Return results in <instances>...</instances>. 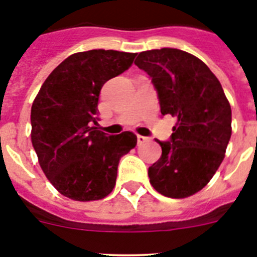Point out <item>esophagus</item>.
<instances>
[{"instance_id":"34e87169","label":"esophagus","mask_w":257,"mask_h":257,"mask_svg":"<svg viewBox=\"0 0 257 257\" xmlns=\"http://www.w3.org/2000/svg\"><path fill=\"white\" fill-rule=\"evenodd\" d=\"M148 142V138H145V136H142V135H138V143L139 144H142V143H145Z\"/></svg>"}]
</instances>
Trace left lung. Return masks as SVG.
<instances>
[{"mask_svg": "<svg viewBox=\"0 0 257 257\" xmlns=\"http://www.w3.org/2000/svg\"><path fill=\"white\" fill-rule=\"evenodd\" d=\"M135 65L152 78L162 115L178 118L162 156L149 167L151 184L170 198H185L207 185L231 136V109L210 68L183 50L140 52Z\"/></svg>", "mask_w": 257, "mask_h": 257, "instance_id": "8db88e82", "label": "left lung"}]
</instances>
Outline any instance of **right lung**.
I'll use <instances>...</instances> for the list:
<instances>
[{
  "label": "right lung",
  "mask_w": 257,
  "mask_h": 257,
  "mask_svg": "<svg viewBox=\"0 0 257 257\" xmlns=\"http://www.w3.org/2000/svg\"><path fill=\"white\" fill-rule=\"evenodd\" d=\"M136 54L90 50L68 56L52 70L32 104V144L50 183L74 201H96L112 192L121 157L135 148L130 131L97 130L104 83L133 65Z\"/></svg>",
  "instance_id": "add662e5"
}]
</instances>
